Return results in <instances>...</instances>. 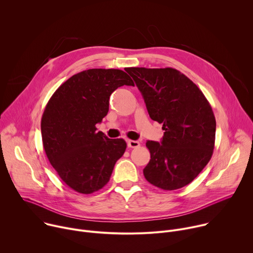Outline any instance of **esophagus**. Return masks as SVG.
<instances>
[{"mask_svg":"<svg viewBox=\"0 0 253 253\" xmlns=\"http://www.w3.org/2000/svg\"><path fill=\"white\" fill-rule=\"evenodd\" d=\"M127 145L129 148H136L140 146V143L135 140H127Z\"/></svg>","mask_w":253,"mask_h":253,"instance_id":"34e87169","label":"esophagus"}]
</instances>
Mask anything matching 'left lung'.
Segmentation results:
<instances>
[{
    "label": "left lung",
    "instance_id": "8db88e82",
    "mask_svg": "<svg viewBox=\"0 0 253 253\" xmlns=\"http://www.w3.org/2000/svg\"><path fill=\"white\" fill-rule=\"evenodd\" d=\"M142 93L149 116L162 123L161 143L147 141L151 159L143 173L164 190L186 186L213 154L216 121L202 91L173 68L126 70Z\"/></svg>",
    "mask_w": 253,
    "mask_h": 253
}]
</instances>
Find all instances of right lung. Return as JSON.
I'll return each instance as SVG.
<instances>
[{"instance_id": "1", "label": "right lung", "mask_w": 253, "mask_h": 253, "mask_svg": "<svg viewBox=\"0 0 253 253\" xmlns=\"http://www.w3.org/2000/svg\"><path fill=\"white\" fill-rule=\"evenodd\" d=\"M123 85L134 82L122 70H85L64 82L46 105L41 120L46 155L63 181L79 193L103 188L126 150L125 140L96 131L109 111L110 95Z\"/></svg>"}]
</instances>
